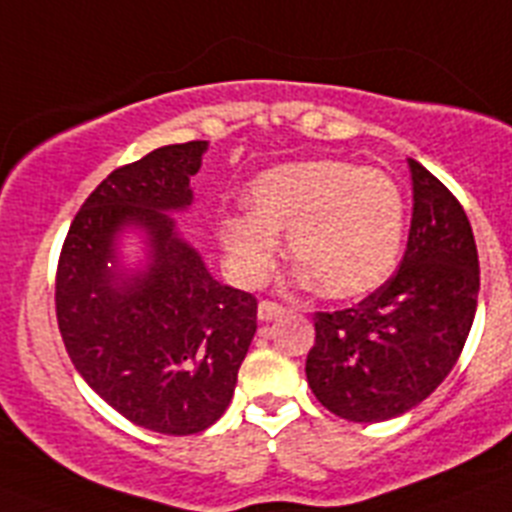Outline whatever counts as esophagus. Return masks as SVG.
Wrapping results in <instances>:
<instances>
[{
  "mask_svg": "<svg viewBox=\"0 0 512 512\" xmlns=\"http://www.w3.org/2000/svg\"><path fill=\"white\" fill-rule=\"evenodd\" d=\"M284 315V307L279 302H271V300H261L259 302V320L261 323H269V320L279 318Z\"/></svg>",
  "mask_w": 512,
  "mask_h": 512,
  "instance_id": "esophagus-1",
  "label": "esophagus"
}]
</instances>
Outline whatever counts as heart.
Instances as JSON below:
<instances>
[{"mask_svg":"<svg viewBox=\"0 0 512 512\" xmlns=\"http://www.w3.org/2000/svg\"><path fill=\"white\" fill-rule=\"evenodd\" d=\"M251 210L220 220V246L238 282L259 287L279 259V233L320 295L346 300L387 282L405 233V197L390 174L318 158L264 171L248 189Z\"/></svg>","mask_w":512,"mask_h":512,"instance_id":"obj_1","label":"heart"}]
</instances>
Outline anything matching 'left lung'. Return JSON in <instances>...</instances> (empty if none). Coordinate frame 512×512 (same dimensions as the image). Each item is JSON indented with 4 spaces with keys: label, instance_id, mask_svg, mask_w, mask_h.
Here are the masks:
<instances>
[{
    "label": "left lung",
    "instance_id": "8db88e82",
    "mask_svg": "<svg viewBox=\"0 0 512 512\" xmlns=\"http://www.w3.org/2000/svg\"><path fill=\"white\" fill-rule=\"evenodd\" d=\"M413 220L400 269L356 307L315 312L305 364L320 405L354 423L408 413L449 377L472 330L479 259L464 207L410 158Z\"/></svg>",
    "mask_w": 512,
    "mask_h": 512
}]
</instances>
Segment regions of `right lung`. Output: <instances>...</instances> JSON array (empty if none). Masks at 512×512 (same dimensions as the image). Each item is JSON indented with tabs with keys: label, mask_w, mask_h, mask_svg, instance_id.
<instances>
[{
	"label": "right lung",
	"mask_w": 512,
	"mask_h": 512,
	"mask_svg": "<svg viewBox=\"0 0 512 512\" xmlns=\"http://www.w3.org/2000/svg\"><path fill=\"white\" fill-rule=\"evenodd\" d=\"M205 151L207 140H189L112 171L76 212L56 271L58 330L76 372L122 418L169 436L225 413L256 333V297L215 282L169 215L192 205ZM128 224L149 241L135 275L116 269Z\"/></svg>",
	"instance_id": "1"
}]
</instances>
